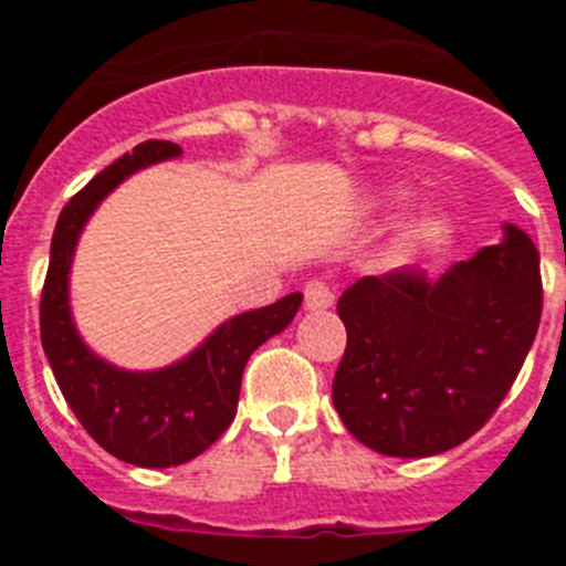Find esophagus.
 Here are the masks:
<instances>
[{"label":"esophagus","mask_w":566,"mask_h":566,"mask_svg":"<svg viewBox=\"0 0 566 566\" xmlns=\"http://www.w3.org/2000/svg\"><path fill=\"white\" fill-rule=\"evenodd\" d=\"M303 303H306L308 312H323V308L334 306V289L328 286L323 277L308 280L306 286H303Z\"/></svg>","instance_id":"obj_1"}]
</instances>
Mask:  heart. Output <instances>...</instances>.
<instances>
[{
	"label": "heart",
	"mask_w": 566,
	"mask_h": 566,
	"mask_svg": "<svg viewBox=\"0 0 566 566\" xmlns=\"http://www.w3.org/2000/svg\"><path fill=\"white\" fill-rule=\"evenodd\" d=\"M433 229H437V223H433V218H422V221H419L417 227H413L411 232H408V240H411V243H419V240L428 238V234H431Z\"/></svg>",
	"instance_id": "heart-1"
}]
</instances>
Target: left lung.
Masks as SVG:
<instances>
[{"instance_id": "8db88e82", "label": "left lung", "mask_w": 566, "mask_h": 566, "mask_svg": "<svg viewBox=\"0 0 566 566\" xmlns=\"http://www.w3.org/2000/svg\"><path fill=\"white\" fill-rule=\"evenodd\" d=\"M542 300L538 252L516 227L437 280L417 269L359 277L337 300L348 343L332 399L343 424L385 457L462 444L516 382Z\"/></svg>"}]
</instances>
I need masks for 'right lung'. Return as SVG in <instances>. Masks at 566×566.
Masks as SVG:
<instances>
[{
	"mask_svg": "<svg viewBox=\"0 0 566 566\" xmlns=\"http://www.w3.org/2000/svg\"><path fill=\"white\" fill-rule=\"evenodd\" d=\"M175 155L181 147L172 142L138 144L70 198L50 243L39 306L44 354L67 405L104 451L138 468H172L207 451L232 424L247 359L283 332L303 303V294L294 292L266 308L238 314L187 359L161 371H122L82 343L67 303V274L82 227L127 175Z\"/></svg>",
	"mask_w": 566,
	"mask_h": 566,
	"instance_id": "obj_1",
	"label": "right lung"
}]
</instances>
